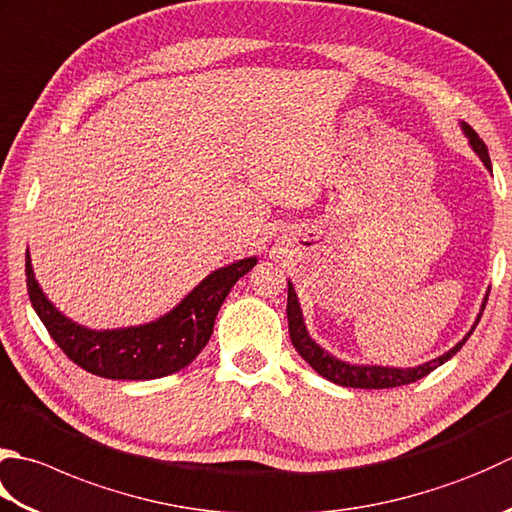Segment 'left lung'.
Masks as SVG:
<instances>
[{"label":"left lung","instance_id":"1","mask_svg":"<svg viewBox=\"0 0 512 512\" xmlns=\"http://www.w3.org/2000/svg\"><path fill=\"white\" fill-rule=\"evenodd\" d=\"M462 128L470 139V146H473V150L479 155V159H482L484 166L490 170V155H488L486 144L482 142V139H479V135L468 124H462ZM486 302H488V297H486ZM482 308H486V304ZM286 315H288L290 342H293L297 353L304 357V362L313 366L319 375L328 379V382L339 384V386H348V388H395V386L413 384V382H417V379H422L428 373H433L437 366H442L444 362H448V359L453 357L457 350L466 344V339L473 335L475 326L479 324V317H477L473 330H470V333L462 339V342H459L455 348H450L448 353H444L442 357L433 359V362H426V364L417 366V368H384V366H353V364L339 362V359H335L333 355L326 353L324 348H319L306 333L302 308H299L293 284H288Z\"/></svg>","mask_w":512,"mask_h":512}]
</instances>
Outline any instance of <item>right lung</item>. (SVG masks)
<instances>
[{
	"label": "right lung",
	"mask_w": 512,
	"mask_h": 512,
	"mask_svg": "<svg viewBox=\"0 0 512 512\" xmlns=\"http://www.w3.org/2000/svg\"><path fill=\"white\" fill-rule=\"evenodd\" d=\"M255 264L257 259L248 257L219 268L157 322L119 330H90L59 313L39 288L28 253L26 286L35 313L70 362L108 379H157L177 373L202 353L219 306Z\"/></svg>",
	"instance_id": "add662e5"
}]
</instances>
